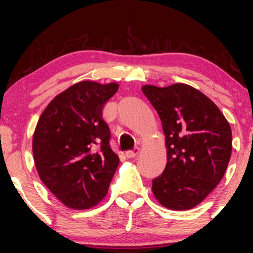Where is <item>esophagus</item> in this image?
Masks as SVG:
<instances>
[{"mask_svg": "<svg viewBox=\"0 0 253 253\" xmlns=\"http://www.w3.org/2000/svg\"><path fill=\"white\" fill-rule=\"evenodd\" d=\"M139 152H140V149H139L138 146H135L133 150L127 151L126 157H127V158H134V157H136V156L139 155Z\"/></svg>", "mask_w": 253, "mask_h": 253, "instance_id": "obj_1", "label": "esophagus"}]
</instances>
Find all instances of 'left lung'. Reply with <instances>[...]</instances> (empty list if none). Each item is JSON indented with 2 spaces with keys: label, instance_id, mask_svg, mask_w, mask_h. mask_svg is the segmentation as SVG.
<instances>
[{
  "label": "left lung",
  "instance_id": "8db88e82",
  "mask_svg": "<svg viewBox=\"0 0 253 253\" xmlns=\"http://www.w3.org/2000/svg\"><path fill=\"white\" fill-rule=\"evenodd\" d=\"M141 90L161 118L167 146V167L152 181L153 195L168 210H191L225 175L231 126L211 98L188 84Z\"/></svg>",
  "mask_w": 253,
  "mask_h": 253
}]
</instances>
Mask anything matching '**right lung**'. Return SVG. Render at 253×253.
<instances>
[{"mask_svg": "<svg viewBox=\"0 0 253 253\" xmlns=\"http://www.w3.org/2000/svg\"><path fill=\"white\" fill-rule=\"evenodd\" d=\"M118 83L82 81L48 103L33 134V158L48 190L71 210H89L108 193L119 157L102 119Z\"/></svg>", "mask_w": 253, "mask_h": 253, "instance_id": "1", "label": "right lung"}]
</instances>
